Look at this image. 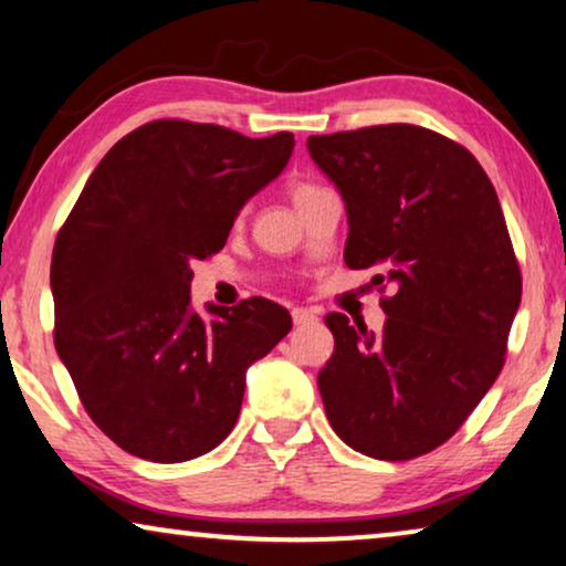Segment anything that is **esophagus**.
Wrapping results in <instances>:
<instances>
[{"label": "esophagus", "mask_w": 566, "mask_h": 566, "mask_svg": "<svg viewBox=\"0 0 566 566\" xmlns=\"http://www.w3.org/2000/svg\"><path fill=\"white\" fill-rule=\"evenodd\" d=\"M291 316H293V324H296V327H306V324H314L316 322V314L312 312V308H293L291 312Z\"/></svg>", "instance_id": "34e87169"}]
</instances>
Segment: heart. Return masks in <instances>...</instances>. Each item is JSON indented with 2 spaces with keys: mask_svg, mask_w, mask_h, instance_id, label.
I'll list each match as a JSON object with an SVG mask.
<instances>
[{
  "mask_svg": "<svg viewBox=\"0 0 566 566\" xmlns=\"http://www.w3.org/2000/svg\"><path fill=\"white\" fill-rule=\"evenodd\" d=\"M316 190H319V185H314V182H293L291 190H289L293 206L301 203V200L308 198V196H312V192H316Z\"/></svg>",
  "mask_w": 566,
  "mask_h": 566,
  "instance_id": "1",
  "label": "heart"
}]
</instances>
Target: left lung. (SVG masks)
Instances as JSON below:
<instances>
[{
  "mask_svg": "<svg viewBox=\"0 0 566 566\" xmlns=\"http://www.w3.org/2000/svg\"><path fill=\"white\" fill-rule=\"evenodd\" d=\"M345 198V262L376 268L384 329L324 316L335 353L319 370L332 430L355 451L409 461L443 446L505 366L523 277L497 192L474 154L389 123L308 136Z\"/></svg>",
  "mask_w": 566,
  "mask_h": 566,
  "instance_id": "obj_1",
  "label": "left lung"
}]
</instances>
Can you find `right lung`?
<instances>
[{
  "instance_id": "right-lung-1",
  "label": "right lung",
  "mask_w": 566,
  "mask_h": 566,
  "mask_svg": "<svg viewBox=\"0 0 566 566\" xmlns=\"http://www.w3.org/2000/svg\"><path fill=\"white\" fill-rule=\"evenodd\" d=\"M293 134L151 120L90 175L51 258L53 345L92 422L138 459L190 461L237 424L244 374L291 332L268 298L190 312V265L289 165Z\"/></svg>"
}]
</instances>
